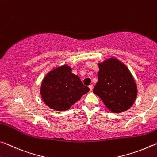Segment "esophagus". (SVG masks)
<instances>
[{
    "mask_svg": "<svg viewBox=\"0 0 157 157\" xmlns=\"http://www.w3.org/2000/svg\"><path fill=\"white\" fill-rule=\"evenodd\" d=\"M89 88L90 89V91H92V90H93V85H92V84H90V85L89 86Z\"/></svg>",
    "mask_w": 157,
    "mask_h": 157,
    "instance_id": "34e87169",
    "label": "esophagus"
}]
</instances>
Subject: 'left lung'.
<instances>
[{"label": "left lung", "mask_w": 157, "mask_h": 157, "mask_svg": "<svg viewBox=\"0 0 157 157\" xmlns=\"http://www.w3.org/2000/svg\"><path fill=\"white\" fill-rule=\"evenodd\" d=\"M98 82L94 93L113 113L128 110L138 94L136 83L130 71L114 57L98 63Z\"/></svg>", "instance_id": "8db88e82"}]
</instances>
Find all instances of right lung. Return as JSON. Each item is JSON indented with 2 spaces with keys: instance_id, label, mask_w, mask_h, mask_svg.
<instances>
[{
  "instance_id": "1",
  "label": "right lung",
  "mask_w": 157,
  "mask_h": 157,
  "mask_svg": "<svg viewBox=\"0 0 157 157\" xmlns=\"http://www.w3.org/2000/svg\"><path fill=\"white\" fill-rule=\"evenodd\" d=\"M89 91L81 79L63 65L49 72L42 82L40 94L44 103L52 110L65 111Z\"/></svg>"
}]
</instances>
